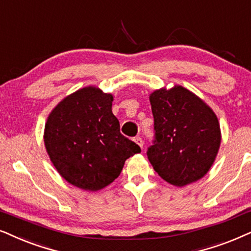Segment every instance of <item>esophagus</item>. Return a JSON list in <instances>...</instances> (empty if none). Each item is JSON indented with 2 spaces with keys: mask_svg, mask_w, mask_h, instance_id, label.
I'll return each mask as SVG.
<instances>
[{
  "mask_svg": "<svg viewBox=\"0 0 251 251\" xmlns=\"http://www.w3.org/2000/svg\"><path fill=\"white\" fill-rule=\"evenodd\" d=\"M134 142L140 147V148H142V147H143V141H142V139L140 138V136H136V138L134 139Z\"/></svg>",
  "mask_w": 251,
  "mask_h": 251,
  "instance_id": "obj_1",
  "label": "esophagus"
}]
</instances>
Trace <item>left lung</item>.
Masks as SVG:
<instances>
[{
	"mask_svg": "<svg viewBox=\"0 0 251 251\" xmlns=\"http://www.w3.org/2000/svg\"><path fill=\"white\" fill-rule=\"evenodd\" d=\"M156 139L148 159L162 179L183 187L209 172L222 142L213 110L185 87L156 89L149 95Z\"/></svg>",
	"mask_w": 251,
	"mask_h": 251,
	"instance_id": "obj_1",
	"label": "left lung"
}]
</instances>
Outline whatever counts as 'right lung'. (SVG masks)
Listing matches in <instances>:
<instances>
[{
	"label": "right lung",
	"instance_id": "obj_1",
	"mask_svg": "<svg viewBox=\"0 0 251 251\" xmlns=\"http://www.w3.org/2000/svg\"><path fill=\"white\" fill-rule=\"evenodd\" d=\"M112 102L111 93L87 86L63 99L47 118L49 158L62 178L80 189H103L118 178L126 159L141 151L120 133Z\"/></svg>",
	"mask_w": 251,
	"mask_h": 251
}]
</instances>
